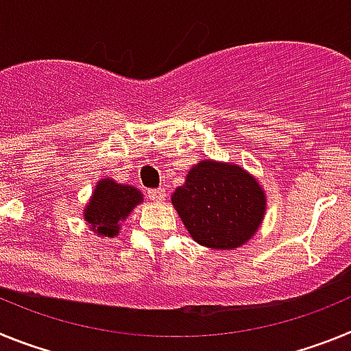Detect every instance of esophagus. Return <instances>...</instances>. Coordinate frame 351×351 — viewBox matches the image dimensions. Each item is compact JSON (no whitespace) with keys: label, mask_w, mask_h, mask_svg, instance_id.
Segmentation results:
<instances>
[{"label":"esophagus","mask_w":351,"mask_h":351,"mask_svg":"<svg viewBox=\"0 0 351 351\" xmlns=\"http://www.w3.org/2000/svg\"><path fill=\"white\" fill-rule=\"evenodd\" d=\"M147 197H149V200H153V202L160 204V202H163V200H165L167 193H165V190H163V188H154V190L147 191Z\"/></svg>","instance_id":"1"}]
</instances>
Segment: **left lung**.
<instances>
[{
	"label": "left lung",
	"mask_w": 351,
	"mask_h": 351,
	"mask_svg": "<svg viewBox=\"0 0 351 351\" xmlns=\"http://www.w3.org/2000/svg\"><path fill=\"white\" fill-rule=\"evenodd\" d=\"M182 223L198 244L232 250L258 230L265 213L260 184L241 167L200 161L172 195Z\"/></svg>",
	"instance_id": "8db88e82"
}]
</instances>
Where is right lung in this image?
I'll use <instances>...</instances> for the list:
<instances>
[{
    "label": "right lung",
    "mask_w": 351,
    "mask_h": 351,
    "mask_svg": "<svg viewBox=\"0 0 351 351\" xmlns=\"http://www.w3.org/2000/svg\"><path fill=\"white\" fill-rule=\"evenodd\" d=\"M138 202H142V195L137 188L104 179L96 186L84 218L95 232L105 237H114L119 234L121 219H125Z\"/></svg>",
    "instance_id": "obj_1"
}]
</instances>
